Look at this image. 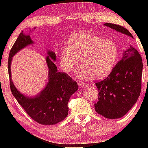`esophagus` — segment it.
<instances>
[{
	"mask_svg": "<svg viewBox=\"0 0 148 148\" xmlns=\"http://www.w3.org/2000/svg\"><path fill=\"white\" fill-rule=\"evenodd\" d=\"M78 85L80 88H82V87H84L85 86H86V83H85L84 82H79L78 83Z\"/></svg>",
	"mask_w": 148,
	"mask_h": 148,
	"instance_id": "1",
	"label": "esophagus"
}]
</instances>
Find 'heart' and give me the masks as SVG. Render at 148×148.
Returning <instances> with one entry per match:
<instances>
[{"label": "heart", "instance_id": "1", "mask_svg": "<svg viewBox=\"0 0 148 148\" xmlns=\"http://www.w3.org/2000/svg\"><path fill=\"white\" fill-rule=\"evenodd\" d=\"M119 55L114 42L93 34H75L69 44L62 48L60 62L64 71L71 72L82 61L83 66L77 71L81 78L92 76L96 79H104L112 71Z\"/></svg>", "mask_w": 148, "mask_h": 148}]
</instances>
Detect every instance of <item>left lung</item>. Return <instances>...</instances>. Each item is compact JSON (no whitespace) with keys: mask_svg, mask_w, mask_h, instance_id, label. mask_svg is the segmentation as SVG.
<instances>
[{"mask_svg":"<svg viewBox=\"0 0 148 148\" xmlns=\"http://www.w3.org/2000/svg\"><path fill=\"white\" fill-rule=\"evenodd\" d=\"M104 25L133 38L126 28L106 23ZM142 58L130 46L123 52V58L104 80L96 82L98 100L94 104L97 113L107 119H119L129 112L136 103L141 90Z\"/></svg>","mask_w":148,"mask_h":148,"instance_id":"8db88e82","label":"left lung"}]
</instances>
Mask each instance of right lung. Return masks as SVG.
Returning a JSON list of instances; mask_svg holds the SVG:
<instances>
[{
    "instance_id": "add662e5",
    "label": "right lung",
    "mask_w": 148,
    "mask_h": 148,
    "mask_svg": "<svg viewBox=\"0 0 148 148\" xmlns=\"http://www.w3.org/2000/svg\"><path fill=\"white\" fill-rule=\"evenodd\" d=\"M32 44L33 41L29 35L21 32L11 48L8 60L10 88L18 103L34 121L42 125H55L63 121L68 115L69 100L71 95L78 90V86L77 82L65 73L57 71V67L54 62L56 60V54L48 50L46 60L49 73L46 88L33 98L21 94L11 79L12 57L22 48Z\"/></svg>"
}]
</instances>
